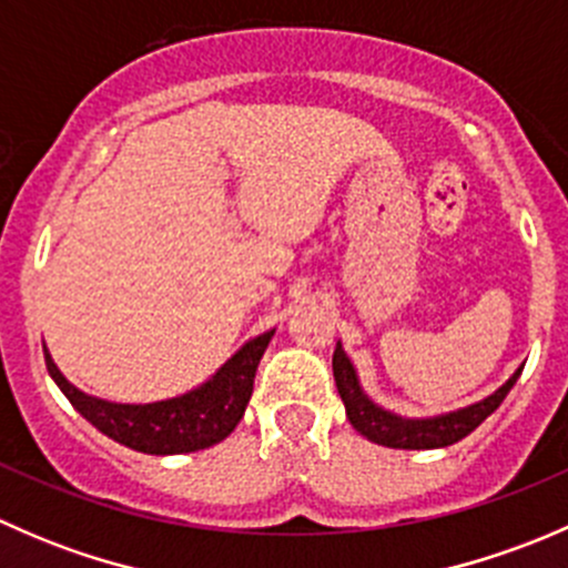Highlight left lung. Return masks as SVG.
<instances>
[{"instance_id":"obj_1","label":"left lung","mask_w":568,"mask_h":568,"mask_svg":"<svg viewBox=\"0 0 568 568\" xmlns=\"http://www.w3.org/2000/svg\"><path fill=\"white\" fill-rule=\"evenodd\" d=\"M332 374H335V385L337 393H341V400L346 404L348 423H352L363 437H368L371 443L376 445H385V448L432 450L448 448V445L467 437L469 432H475V428L503 404V398L511 390L514 382L519 379L523 368H519L500 390L491 393L489 398L478 400V404L467 406V409L450 412V415L439 417H423V420H406V417L385 412L382 406H376L368 395L359 390L357 374H354L352 363H348V357L343 354L341 343H337L335 357H332Z\"/></svg>"}]
</instances>
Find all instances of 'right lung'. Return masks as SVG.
I'll return each instance as SVG.
<instances>
[{
  "instance_id": "add662e5",
  "label": "right lung",
  "mask_w": 568,
  "mask_h": 568,
  "mask_svg": "<svg viewBox=\"0 0 568 568\" xmlns=\"http://www.w3.org/2000/svg\"><path fill=\"white\" fill-rule=\"evenodd\" d=\"M272 335L274 332H263L261 337L250 341L242 352L233 354L216 371L214 379H209L197 390L170 400H156V404H109V400L84 395L60 374L45 346L43 354L45 368L57 387L77 406L79 415L93 423L101 434L140 454L173 456L211 448L239 426L250 404L257 363Z\"/></svg>"
}]
</instances>
